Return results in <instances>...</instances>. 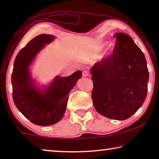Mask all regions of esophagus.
Wrapping results in <instances>:
<instances>
[{
    "mask_svg": "<svg viewBox=\"0 0 159 159\" xmlns=\"http://www.w3.org/2000/svg\"><path fill=\"white\" fill-rule=\"evenodd\" d=\"M88 76H89V72H88L87 70H85V71H83V76L87 77Z\"/></svg>",
    "mask_w": 159,
    "mask_h": 159,
    "instance_id": "esophagus-1",
    "label": "esophagus"
}]
</instances>
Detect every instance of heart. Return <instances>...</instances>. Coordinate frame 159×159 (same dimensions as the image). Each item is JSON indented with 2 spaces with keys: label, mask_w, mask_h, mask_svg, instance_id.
Returning <instances> with one entry per match:
<instances>
[{
  "label": "heart",
  "mask_w": 159,
  "mask_h": 159,
  "mask_svg": "<svg viewBox=\"0 0 159 159\" xmlns=\"http://www.w3.org/2000/svg\"><path fill=\"white\" fill-rule=\"evenodd\" d=\"M107 45V42L101 43L99 44V46H98V50H102V49H104V48L106 47ZM114 45H113L112 44L110 45L109 47V49H108L109 52H111V51L113 50V49H114Z\"/></svg>",
  "instance_id": "heart-1"
}]
</instances>
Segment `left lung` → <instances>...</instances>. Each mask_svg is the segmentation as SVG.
Instances as JSON below:
<instances>
[{"mask_svg":"<svg viewBox=\"0 0 159 159\" xmlns=\"http://www.w3.org/2000/svg\"><path fill=\"white\" fill-rule=\"evenodd\" d=\"M114 54L90 69L92 99L97 111L111 119L125 120L143 104L149 71L144 53L130 36L116 33Z\"/></svg>","mask_w":159,"mask_h":159,"instance_id":"obj_1","label":"left lung"}]
</instances>
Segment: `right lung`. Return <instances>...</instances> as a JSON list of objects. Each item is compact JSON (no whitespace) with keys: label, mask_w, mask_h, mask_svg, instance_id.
Masks as SVG:
<instances>
[{"label":"right lung","mask_w":159,"mask_h":159,"mask_svg":"<svg viewBox=\"0 0 159 159\" xmlns=\"http://www.w3.org/2000/svg\"><path fill=\"white\" fill-rule=\"evenodd\" d=\"M53 36L39 35L29 41L16 57L12 74V98L19 111L31 123L38 125H51L62 118L66 111L69 93L82 76L77 71L67 77L56 76L52 83L39 89L31 79L29 66Z\"/></svg>","instance_id":"obj_1"}]
</instances>
